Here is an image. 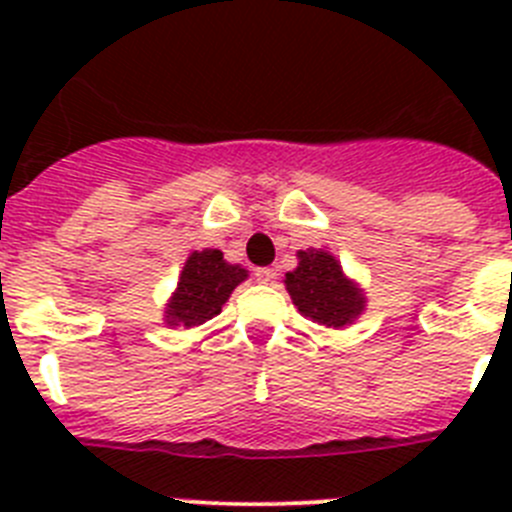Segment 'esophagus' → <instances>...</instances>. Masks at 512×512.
I'll list each match as a JSON object with an SVG mask.
<instances>
[{
  "instance_id": "1",
  "label": "esophagus",
  "mask_w": 512,
  "mask_h": 512,
  "mask_svg": "<svg viewBox=\"0 0 512 512\" xmlns=\"http://www.w3.org/2000/svg\"><path fill=\"white\" fill-rule=\"evenodd\" d=\"M253 277H256V282L261 284H269L277 279V271L269 269V266H259V269H253Z\"/></svg>"
}]
</instances>
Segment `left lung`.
I'll return each instance as SVG.
<instances>
[{"label": "left lung", "mask_w": 512, "mask_h": 512, "mask_svg": "<svg viewBox=\"0 0 512 512\" xmlns=\"http://www.w3.org/2000/svg\"><path fill=\"white\" fill-rule=\"evenodd\" d=\"M284 284L297 310L325 328H343L364 310L361 292L325 251H300V266L289 271Z\"/></svg>", "instance_id": "left-lung-1"}]
</instances>
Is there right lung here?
<instances>
[{"instance_id":"right-lung-1","label":"right lung","mask_w":512,"mask_h":512,"mask_svg":"<svg viewBox=\"0 0 512 512\" xmlns=\"http://www.w3.org/2000/svg\"><path fill=\"white\" fill-rule=\"evenodd\" d=\"M246 279V269L233 266L215 248L194 251L184 264L176 292L166 307L169 325H202L223 310L230 292Z\"/></svg>"}]
</instances>
